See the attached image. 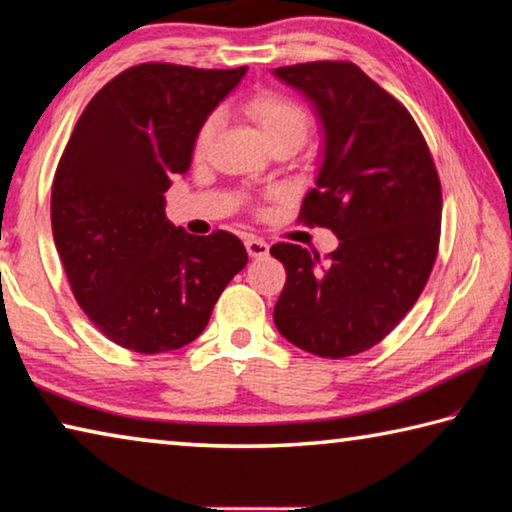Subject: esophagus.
<instances>
[{
  "instance_id": "34e87169",
  "label": "esophagus",
  "mask_w": 512,
  "mask_h": 512,
  "mask_svg": "<svg viewBox=\"0 0 512 512\" xmlns=\"http://www.w3.org/2000/svg\"><path fill=\"white\" fill-rule=\"evenodd\" d=\"M245 247L249 251V256H254V258H263L270 254V245H267L263 238H247Z\"/></svg>"
}]
</instances>
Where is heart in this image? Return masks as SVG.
<instances>
[{
  "label": "heart",
  "instance_id": "b5f03b06",
  "mask_svg": "<svg viewBox=\"0 0 512 512\" xmlns=\"http://www.w3.org/2000/svg\"><path fill=\"white\" fill-rule=\"evenodd\" d=\"M242 111L247 113L251 122H256V127L261 129L270 147L290 145L297 149L308 138L311 120H308L306 108L297 99L283 95V92L258 90L245 99ZM217 124H220V113L206 115L204 122L199 124L195 136V152L199 156L206 154L208 147H211Z\"/></svg>",
  "mask_w": 512,
  "mask_h": 512
}]
</instances>
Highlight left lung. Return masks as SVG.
Wrapping results in <instances>:
<instances>
[{
  "mask_svg": "<svg viewBox=\"0 0 512 512\" xmlns=\"http://www.w3.org/2000/svg\"><path fill=\"white\" fill-rule=\"evenodd\" d=\"M274 74L313 99L326 131L324 165L297 220L340 238L326 265L290 242L270 249L286 267L274 324L315 356H354L379 345L429 281L440 177L408 108L356 63H297Z\"/></svg>",
  "mask_w": 512,
  "mask_h": 512,
  "instance_id": "obj_1",
  "label": "left lung"
}]
</instances>
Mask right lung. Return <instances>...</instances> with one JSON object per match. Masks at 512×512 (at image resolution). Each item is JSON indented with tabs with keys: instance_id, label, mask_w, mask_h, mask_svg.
Returning <instances> with one entry per match:
<instances>
[{
	"instance_id": "1",
	"label": "right lung",
	"mask_w": 512,
	"mask_h": 512,
	"mask_svg": "<svg viewBox=\"0 0 512 512\" xmlns=\"http://www.w3.org/2000/svg\"><path fill=\"white\" fill-rule=\"evenodd\" d=\"M247 67L140 63L90 99L58 161L52 231L72 295L108 340L138 354L186 347L247 265L229 231L190 236L165 217L199 124Z\"/></svg>"
}]
</instances>
